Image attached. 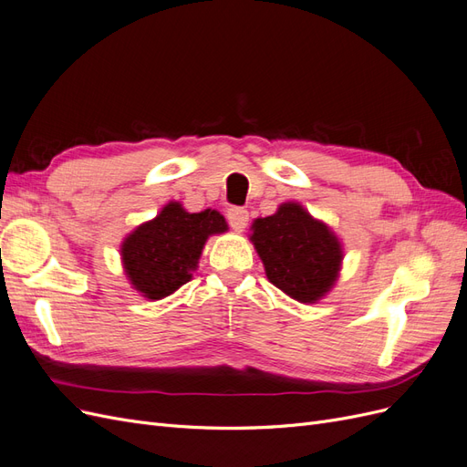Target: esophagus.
Masks as SVG:
<instances>
[{"label":"esophagus","mask_w":467,"mask_h":467,"mask_svg":"<svg viewBox=\"0 0 467 467\" xmlns=\"http://www.w3.org/2000/svg\"><path fill=\"white\" fill-rule=\"evenodd\" d=\"M227 221L231 227L238 233H243L248 224V212L244 207H229L227 209Z\"/></svg>","instance_id":"1"}]
</instances>
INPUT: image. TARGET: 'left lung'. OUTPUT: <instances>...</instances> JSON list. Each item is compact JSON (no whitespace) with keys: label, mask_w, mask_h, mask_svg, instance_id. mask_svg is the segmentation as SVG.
Segmentation results:
<instances>
[{"label":"left lung","mask_w":467,"mask_h":467,"mask_svg":"<svg viewBox=\"0 0 467 467\" xmlns=\"http://www.w3.org/2000/svg\"><path fill=\"white\" fill-rule=\"evenodd\" d=\"M252 231L265 275L277 289L298 303H316L332 289L343 258L339 240L298 203H283L275 215L255 219Z\"/></svg>","instance_id":"1"}]
</instances>
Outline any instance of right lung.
Here are the masks:
<instances>
[{"label": "right lung", "instance_id": "right-lung-1", "mask_svg": "<svg viewBox=\"0 0 467 467\" xmlns=\"http://www.w3.org/2000/svg\"><path fill=\"white\" fill-rule=\"evenodd\" d=\"M227 231L215 209L188 213L172 202L122 244V262L131 285L147 298H164L192 279L209 234Z\"/></svg>", "mask_w": 467, "mask_h": 467}]
</instances>
